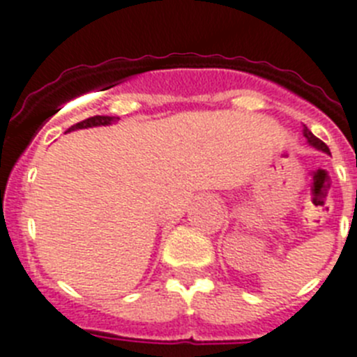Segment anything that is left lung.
I'll use <instances>...</instances> for the list:
<instances>
[{"label":"left lung","instance_id":"8db88e82","mask_svg":"<svg viewBox=\"0 0 357 357\" xmlns=\"http://www.w3.org/2000/svg\"><path fill=\"white\" fill-rule=\"evenodd\" d=\"M303 136H305V140H307V144L311 145V147L318 149V151H321V153H325V154H331V151H328L327 145H325L320 138H316V136L312 135V132L309 131L305 126H303Z\"/></svg>","mask_w":357,"mask_h":357}]
</instances>
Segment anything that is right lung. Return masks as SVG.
<instances>
[{
  "label": "right lung",
  "instance_id": "1",
  "mask_svg": "<svg viewBox=\"0 0 357 357\" xmlns=\"http://www.w3.org/2000/svg\"><path fill=\"white\" fill-rule=\"evenodd\" d=\"M119 120H120L119 116H100V114H97V116H91V119H86V120H82V122L75 123V126H71L66 132L77 131V129H88V127L111 126V123L119 122Z\"/></svg>",
  "mask_w": 357,
  "mask_h": 357
}]
</instances>
